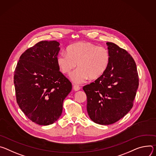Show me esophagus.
I'll return each instance as SVG.
<instances>
[{"mask_svg":"<svg viewBox=\"0 0 156 156\" xmlns=\"http://www.w3.org/2000/svg\"><path fill=\"white\" fill-rule=\"evenodd\" d=\"M73 89H74V90L75 91H78V90H79L80 89V87H79V85H74Z\"/></svg>","mask_w":156,"mask_h":156,"instance_id":"34e87169","label":"esophagus"}]
</instances>
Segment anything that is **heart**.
Segmentation results:
<instances>
[{
  "mask_svg": "<svg viewBox=\"0 0 156 156\" xmlns=\"http://www.w3.org/2000/svg\"><path fill=\"white\" fill-rule=\"evenodd\" d=\"M67 53H60L56 58L57 65L61 72L70 74L76 83H82L89 78L95 80L107 71L110 62V55L107 49L99 47L90 42L74 43L67 48Z\"/></svg>",
  "mask_w": 156,
  "mask_h": 156,
  "instance_id": "heart-1",
  "label": "heart"
}]
</instances>
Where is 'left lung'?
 <instances>
[{"mask_svg":"<svg viewBox=\"0 0 156 156\" xmlns=\"http://www.w3.org/2000/svg\"><path fill=\"white\" fill-rule=\"evenodd\" d=\"M110 62L101 77L83 87L87 110L94 122L108 125L124 117L132 108L139 85L136 63L128 52L108 42Z\"/></svg>","mask_w":156,"mask_h":156,"instance_id":"8db88e82","label":"left lung"}]
</instances>
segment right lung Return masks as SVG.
Listing matches in <instances>:
<instances>
[{"label":"right lung","instance_id":"right-lung-1","mask_svg":"<svg viewBox=\"0 0 156 156\" xmlns=\"http://www.w3.org/2000/svg\"><path fill=\"white\" fill-rule=\"evenodd\" d=\"M56 41H42L20 57L14 74L16 102L24 114L40 125L53 124L61 116L72 84L60 71Z\"/></svg>","mask_w":156,"mask_h":156}]
</instances>
